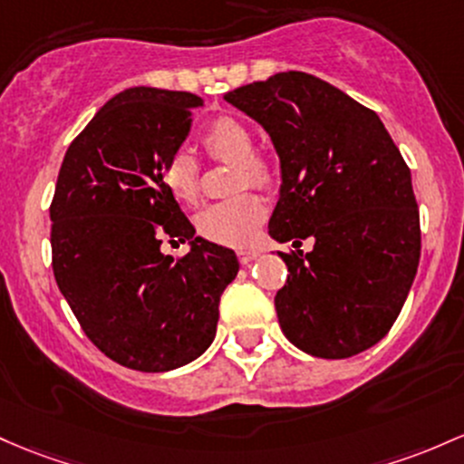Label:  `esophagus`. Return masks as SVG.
I'll return each mask as SVG.
<instances>
[{"instance_id":"esophagus-1","label":"esophagus","mask_w":464,"mask_h":464,"mask_svg":"<svg viewBox=\"0 0 464 464\" xmlns=\"http://www.w3.org/2000/svg\"><path fill=\"white\" fill-rule=\"evenodd\" d=\"M257 256L259 251H256V248H242V251H237V257H240L242 264H251Z\"/></svg>"}]
</instances>
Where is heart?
Returning <instances> with one entry per match:
<instances>
[{
  "instance_id": "obj_1",
  "label": "heart",
  "mask_w": 464,
  "mask_h": 464,
  "mask_svg": "<svg viewBox=\"0 0 464 464\" xmlns=\"http://www.w3.org/2000/svg\"><path fill=\"white\" fill-rule=\"evenodd\" d=\"M202 145L213 160L236 162V189L271 187L273 167L256 154V139L248 127L231 116H220L202 134ZM162 185L176 200L193 205L200 196V162L187 150H178L162 162ZM266 208L257 193H240L231 200L216 202L198 216V233L224 246H248L257 236Z\"/></svg>"
}]
</instances>
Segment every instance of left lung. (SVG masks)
Returning a JSON list of instances; mask_svg holds the SVG:
<instances>
[{"mask_svg":"<svg viewBox=\"0 0 464 464\" xmlns=\"http://www.w3.org/2000/svg\"><path fill=\"white\" fill-rule=\"evenodd\" d=\"M224 99L271 136L282 187L268 233L313 237L279 253L282 333L304 353L348 359L372 348L403 308L420 259L410 167L376 111L306 72H279ZM302 246V242H299Z\"/></svg>","mask_w":464,"mask_h":464,"instance_id":"obj_1","label":"left lung"}]
</instances>
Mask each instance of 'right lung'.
<instances>
[{"instance_id":"add662e5","label":"right lung","mask_w":464,"mask_h":464,"mask_svg":"<svg viewBox=\"0 0 464 464\" xmlns=\"http://www.w3.org/2000/svg\"><path fill=\"white\" fill-rule=\"evenodd\" d=\"M200 105L191 92L142 85L116 94L65 151L50 205L59 290L92 343L139 372L205 353L240 271L231 248L196 237L160 178ZM162 235L189 239L190 253L165 256Z\"/></svg>"}]
</instances>
